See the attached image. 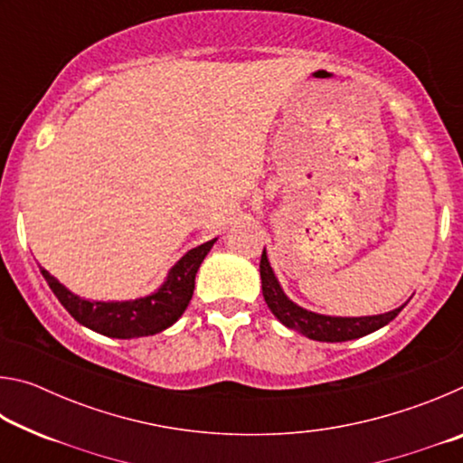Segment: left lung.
Returning a JSON list of instances; mask_svg holds the SVG:
<instances>
[{
    "mask_svg": "<svg viewBox=\"0 0 463 463\" xmlns=\"http://www.w3.org/2000/svg\"><path fill=\"white\" fill-rule=\"evenodd\" d=\"M261 273V289L263 298L268 302L269 310L276 315L281 325L288 328H294L304 336H308L312 341H325V343H341L365 336L378 328L386 326L390 320H394L404 307L390 310L386 315H375V317H326L318 315V312H310L307 308L298 307L289 298L284 294L279 281L273 273L268 253L261 255L260 263Z\"/></svg>",
    "mask_w": 463,
    "mask_h": 463,
    "instance_id": "8db88e82",
    "label": "left lung"
}]
</instances>
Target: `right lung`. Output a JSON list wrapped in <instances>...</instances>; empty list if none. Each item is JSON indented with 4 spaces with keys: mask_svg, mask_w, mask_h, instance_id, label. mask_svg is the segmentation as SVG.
I'll return each instance as SVG.
<instances>
[{
    "mask_svg": "<svg viewBox=\"0 0 463 463\" xmlns=\"http://www.w3.org/2000/svg\"><path fill=\"white\" fill-rule=\"evenodd\" d=\"M216 239L194 247L169 269L167 279L156 292L137 300L124 302H98L85 300L54 279L49 271L41 269L59 302L67 308L77 323L91 328L99 335L112 339H137L148 336L169 328L184 315L187 304L192 300L195 273H198L203 257L213 249Z\"/></svg>",
    "mask_w": 463,
    "mask_h": 463,
    "instance_id": "1",
    "label": "right lung"
}]
</instances>
